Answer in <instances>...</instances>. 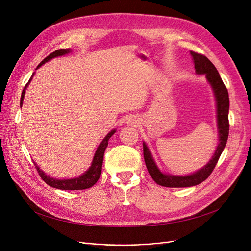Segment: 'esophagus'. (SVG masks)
Returning a JSON list of instances; mask_svg holds the SVG:
<instances>
[{
  "mask_svg": "<svg viewBox=\"0 0 251 251\" xmlns=\"http://www.w3.org/2000/svg\"><path fill=\"white\" fill-rule=\"evenodd\" d=\"M129 123H131V124H133L134 122H133V121H131V120H129Z\"/></svg>",
  "mask_w": 251,
  "mask_h": 251,
  "instance_id": "esophagus-1",
  "label": "esophagus"
}]
</instances>
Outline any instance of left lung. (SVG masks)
Wrapping results in <instances>:
<instances>
[{
	"instance_id": "1",
	"label": "left lung",
	"mask_w": 251,
	"mask_h": 251,
	"mask_svg": "<svg viewBox=\"0 0 251 251\" xmlns=\"http://www.w3.org/2000/svg\"><path fill=\"white\" fill-rule=\"evenodd\" d=\"M192 57L195 73L197 75H205L206 81L210 85L214 92L217 108V125L219 142L214 155L210 157L205 166L197 170L196 172L189 175H172L162 172L157 167L153 156L143 141V157L146 162L147 168L150 175L153 181L161 186L165 187H191L199 185L203 182L215 169L220 156L226 147V143L229 136V94L228 90L223 83L222 78L215 67V65L210 62L205 56L197 54V52L190 51Z\"/></svg>"
}]
</instances>
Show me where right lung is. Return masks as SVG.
Returning a JSON list of instances; mask_svg holds the SVG:
<instances>
[{
	"mask_svg": "<svg viewBox=\"0 0 251 251\" xmlns=\"http://www.w3.org/2000/svg\"><path fill=\"white\" fill-rule=\"evenodd\" d=\"M71 52L70 49H61V50H57L54 52H51L50 55H49L47 58H45L41 64H39L36 69H38L41 67L42 65H44L45 63L50 61L51 59L57 58V57H61V56H65ZM34 73L32 74V76L30 77L28 83L25 85V87L22 90V94H21V99H20V105L22 107V103L24 100V96H25V91L27 86L29 85L31 79L33 77ZM116 132V129L111 130L110 132L105 135V137L102 139V141L100 143V146L98 147L95 155H94V159H92L91 165L90 167L85 171L83 174H81L79 177L76 178H71V179H57V178H52L49 175H47L43 170H41L34 162L35 168L37 170V172L39 174V176L42 177V179L50 185V187H54L57 189H61V190H82V189H87L90 188L91 186H94L95 184L98 182L99 178L100 177L101 174V166H102V161H103V153L105 149L108 147V143H109V139L113 136V134Z\"/></svg>",
	"mask_w": 251,
	"mask_h": 251,
	"instance_id": "1",
	"label": "right lung"
}]
</instances>
